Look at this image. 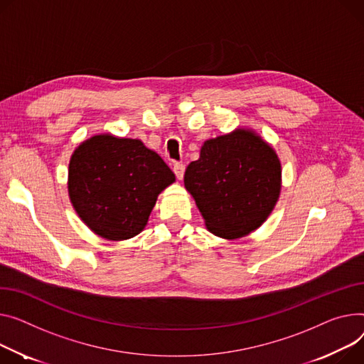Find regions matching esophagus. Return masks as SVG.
Returning a JSON list of instances; mask_svg holds the SVG:
<instances>
[{
	"label": "esophagus",
	"instance_id": "obj_1",
	"mask_svg": "<svg viewBox=\"0 0 364 364\" xmlns=\"http://www.w3.org/2000/svg\"><path fill=\"white\" fill-rule=\"evenodd\" d=\"M173 169H174V174H176V177H177L178 180H181V178L184 177V171H186V166H184L183 164H174Z\"/></svg>",
	"mask_w": 364,
	"mask_h": 364
}]
</instances>
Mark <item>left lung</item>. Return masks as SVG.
Segmentation results:
<instances>
[{
	"label": "left lung",
	"instance_id": "obj_1",
	"mask_svg": "<svg viewBox=\"0 0 364 364\" xmlns=\"http://www.w3.org/2000/svg\"><path fill=\"white\" fill-rule=\"evenodd\" d=\"M184 186L206 228L221 238H241L259 228L281 191V162L269 143L253 130L209 139L200 158L188 164Z\"/></svg>",
	"mask_w": 364,
	"mask_h": 364
}]
</instances>
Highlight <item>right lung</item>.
Returning <instances> with one entry per match:
<instances>
[{"label": "right lung", "instance_id": "obj_1", "mask_svg": "<svg viewBox=\"0 0 364 364\" xmlns=\"http://www.w3.org/2000/svg\"><path fill=\"white\" fill-rule=\"evenodd\" d=\"M176 181L162 158L137 139L96 134L73 152L68 196L80 220L102 238L119 241L148 224L159 193Z\"/></svg>", "mask_w": 364, "mask_h": 364}]
</instances>
